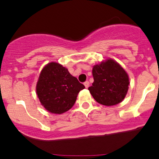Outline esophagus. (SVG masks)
I'll return each mask as SVG.
<instances>
[{
    "instance_id": "34e87169",
    "label": "esophagus",
    "mask_w": 159,
    "mask_h": 159,
    "mask_svg": "<svg viewBox=\"0 0 159 159\" xmlns=\"http://www.w3.org/2000/svg\"><path fill=\"white\" fill-rule=\"evenodd\" d=\"M84 86H85V87H86V88H88V87H89V82L88 81H85L84 83Z\"/></svg>"
}]
</instances>
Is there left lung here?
Here are the masks:
<instances>
[{"instance_id": "1", "label": "left lung", "mask_w": 159, "mask_h": 159, "mask_svg": "<svg viewBox=\"0 0 159 159\" xmlns=\"http://www.w3.org/2000/svg\"><path fill=\"white\" fill-rule=\"evenodd\" d=\"M93 85L88 88L97 102L112 106L125 98L129 86V77L117 62L109 59L93 68Z\"/></svg>"}]
</instances>
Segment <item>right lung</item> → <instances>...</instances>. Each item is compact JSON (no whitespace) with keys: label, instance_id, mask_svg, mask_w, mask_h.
<instances>
[{"label":"right lung","instance_id":"obj_1","mask_svg":"<svg viewBox=\"0 0 159 159\" xmlns=\"http://www.w3.org/2000/svg\"><path fill=\"white\" fill-rule=\"evenodd\" d=\"M84 88L67 69L51 62L42 70L36 92L46 110L52 113L61 114L73 107L78 93Z\"/></svg>","mask_w":159,"mask_h":159}]
</instances>
